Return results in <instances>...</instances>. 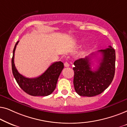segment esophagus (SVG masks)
<instances>
[{
	"mask_svg": "<svg viewBox=\"0 0 127 127\" xmlns=\"http://www.w3.org/2000/svg\"><path fill=\"white\" fill-rule=\"evenodd\" d=\"M69 65H69V64L67 62H66L64 63V66H65V67H69Z\"/></svg>",
	"mask_w": 127,
	"mask_h": 127,
	"instance_id": "1",
	"label": "esophagus"
}]
</instances>
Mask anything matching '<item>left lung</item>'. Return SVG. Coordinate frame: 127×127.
<instances>
[{
  "label": "left lung",
  "instance_id": "left-lung-1",
  "mask_svg": "<svg viewBox=\"0 0 127 127\" xmlns=\"http://www.w3.org/2000/svg\"><path fill=\"white\" fill-rule=\"evenodd\" d=\"M99 50L102 54L99 65L95 70L91 68V56L80 58L74 62L73 84L76 93L80 96H94L103 92L111 84L115 73V50L111 46Z\"/></svg>",
  "mask_w": 127,
  "mask_h": 127
}]
</instances>
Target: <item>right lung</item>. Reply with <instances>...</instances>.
<instances>
[{
    "instance_id": "obj_1",
    "label": "right lung",
    "mask_w": 127,
    "mask_h": 127,
    "mask_svg": "<svg viewBox=\"0 0 127 127\" xmlns=\"http://www.w3.org/2000/svg\"><path fill=\"white\" fill-rule=\"evenodd\" d=\"M18 42L17 41L14 48L11 60L12 72L17 83L24 91L32 96L50 95L55 89L59 76L64 67V64L61 61L54 62L37 77L30 79L24 77L18 72L14 64L15 50Z\"/></svg>"
}]
</instances>
